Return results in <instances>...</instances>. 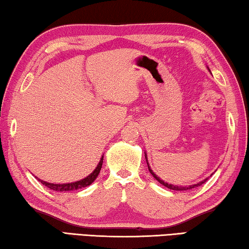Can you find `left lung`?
<instances>
[{"label":"left lung","mask_w":249,"mask_h":249,"mask_svg":"<svg viewBox=\"0 0 249 249\" xmlns=\"http://www.w3.org/2000/svg\"><path fill=\"white\" fill-rule=\"evenodd\" d=\"M145 158H146V161H147V155L145 154ZM147 165H148V170H149V172L151 175H153V177L154 178L158 181L159 183H161L162 185H165V187H167L168 189H170V190H175V191H185V190H191V189H193V188H196V187H199V185H201V184H203L206 180H208V178L206 179H204L203 181H201V182H197V183H196V184H192V185H189V187H187V185H184V187H181V185H175V184H170V183H167V182H165V181L163 180H161L159 178V177L155 174V172L150 169V167H149V163H148V161H147Z\"/></svg>","instance_id":"left-lung-1"}]
</instances>
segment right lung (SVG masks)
Segmentation results:
<instances>
[{"label": "right lung", "mask_w": 249, "mask_h": 249, "mask_svg": "<svg viewBox=\"0 0 249 249\" xmlns=\"http://www.w3.org/2000/svg\"><path fill=\"white\" fill-rule=\"evenodd\" d=\"M102 163H103V156H102V158L100 159V162L98 163V166H96V168L91 175L86 177L84 179H81V180L75 181V182H71V183H58V184L57 183H49V182H46V181H44V180H40L39 178H37V177L36 178H37V180H39L40 182L45 185V187L52 189V190H53V191H57V192L74 191V190H78V189L88 187V185H90L92 182H93V181L96 179V177H98L100 174L101 168H102Z\"/></svg>", "instance_id": "add662e5"}]
</instances>
